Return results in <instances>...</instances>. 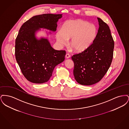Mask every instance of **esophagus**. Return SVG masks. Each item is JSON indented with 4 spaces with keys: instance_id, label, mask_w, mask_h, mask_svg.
<instances>
[{
    "instance_id": "34e87169",
    "label": "esophagus",
    "mask_w": 129,
    "mask_h": 129,
    "mask_svg": "<svg viewBox=\"0 0 129 129\" xmlns=\"http://www.w3.org/2000/svg\"><path fill=\"white\" fill-rule=\"evenodd\" d=\"M65 56H66V57L67 58H69L70 57V55L69 54H66Z\"/></svg>"
}]
</instances>
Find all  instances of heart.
Segmentation results:
<instances>
[{
  "label": "heart",
  "mask_w": 129,
  "mask_h": 129,
  "mask_svg": "<svg viewBox=\"0 0 129 129\" xmlns=\"http://www.w3.org/2000/svg\"><path fill=\"white\" fill-rule=\"evenodd\" d=\"M97 34L96 26L86 21L77 19L68 21L57 31L56 37L57 42L65 44L71 39L70 44L78 53L85 51L94 42Z\"/></svg>",
  "instance_id": "obj_1"
}]
</instances>
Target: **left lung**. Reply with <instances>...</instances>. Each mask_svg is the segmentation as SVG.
Wrapping results in <instances>:
<instances>
[{
	"mask_svg": "<svg viewBox=\"0 0 129 129\" xmlns=\"http://www.w3.org/2000/svg\"><path fill=\"white\" fill-rule=\"evenodd\" d=\"M98 20V31L91 45L85 51L72 56L75 79L82 85L90 86L101 81L113 59L114 41L110 29L101 19Z\"/></svg>",
	"mask_w": 129,
	"mask_h": 129,
	"instance_id": "8db88e82",
	"label": "left lung"
}]
</instances>
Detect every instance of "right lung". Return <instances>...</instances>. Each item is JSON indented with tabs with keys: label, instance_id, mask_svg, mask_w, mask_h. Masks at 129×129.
<instances>
[{
	"label": "right lung",
	"instance_id": "1",
	"mask_svg": "<svg viewBox=\"0 0 129 129\" xmlns=\"http://www.w3.org/2000/svg\"><path fill=\"white\" fill-rule=\"evenodd\" d=\"M62 14L36 15L25 22L19 31L15 46V58L22 73L30 82H47L56 65L64 60L66 51L55 50L47 39L38 40L35 32L40 28L56 30Z\"/></svg>",
	"mask_w": 129,
	"mask_h": 129
}]
</instances>
